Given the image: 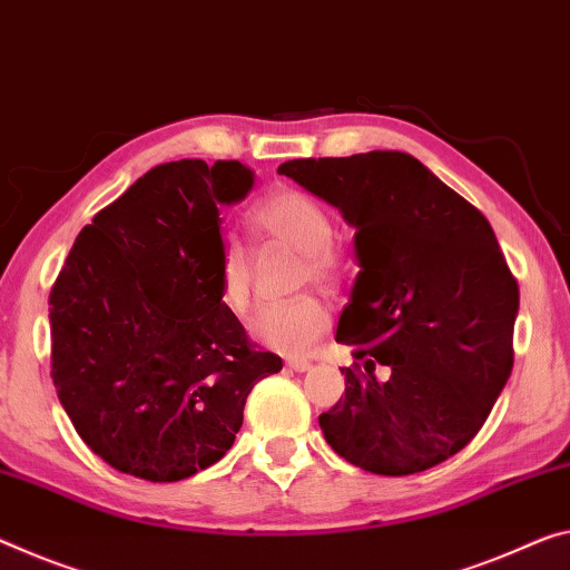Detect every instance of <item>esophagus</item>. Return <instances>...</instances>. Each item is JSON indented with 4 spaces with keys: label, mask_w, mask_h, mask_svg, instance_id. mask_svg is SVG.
<instances>
[{
    "label": "esophagus",
    "mask_w": 570,
    "mask_h": 570,
    "mask_svg": "<svg viewBox=\"0 0 570 570\" xmlns=\"http://www.w3.org/2000/svg\"><path fill=\"white\" fill-rule=\"evenodd\" d=\"M288 367H292V370H296V373H306V370H309L312 367V363H309V360H302V357H292V360H288V363H286Z\"/></svg>",
    "instance_id": "esophagus-1"
}]
</instances>
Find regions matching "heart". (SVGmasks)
Returning a JSON list of instances; mask_svg holds the SVG:
<instances>
[{"label": "heart", "mask_w": 570, "mask_h": 570, "mask_svg": "<svg viewBox=\"0 0 570 570\" xmlns=\"http://www.w3.org/2000/svg\"><path fill=\"white\" fill-rule=\"evenodd\" d=\"M248 220L268 246L302 256L299 284L332 286L340 278V256L332 246L334 223L324 207L299 189H278L253 207ZM220 296L236 314L253 306V256L238 238H225L218 266ZM330 330V312L317 296L268 304L250 320V334L282 355H304Z\"/></svg>", "instance_id": "1"}]
</instances>
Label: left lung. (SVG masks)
<instances>
[{
  "label": "left lung",
  "instance_id": "obj_1",
  "mask_svg": "<svg viewBox=\"0 0 570 570\" xmlns=\"http://www.w3.org/2000/svg\"><path fill=\"white\" fill-rule=\"evenodd\" d=\"M278 171L357 228L360 274L337 324L357 363L342 367L345 399L320 415L324 439L383 476L446 462L484 426L514 363L520 288L490 220L405 151Z\"/></svg>",
  "mask_w": 570,
  "mask_h": 570
}]
</instances>
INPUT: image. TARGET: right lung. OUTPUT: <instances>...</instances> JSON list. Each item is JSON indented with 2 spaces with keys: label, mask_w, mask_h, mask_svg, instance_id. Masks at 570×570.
Here are the masks:
<instances>
[{
  "label": "right lung",
  "mask_w": 570,
  "mask_h": 570,
  "mask_svg": "<svg viewBox=\"0 0 570 570\" xmlns=\"http://www.w3.org/2000/svg\"><path fill=\"white\" fill-rule=\"evenodd\" d=\"M240 161L151 167L78 233L50 292L52 383L78 436L124 474L179 482L220 462L282 357L220 296V207Z\"/></svg>",
  "instance_id": "1"
}]
</instances>
